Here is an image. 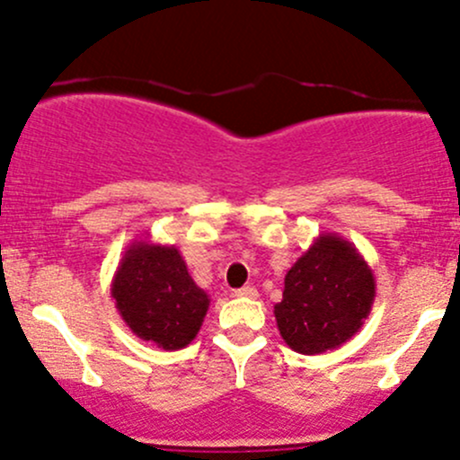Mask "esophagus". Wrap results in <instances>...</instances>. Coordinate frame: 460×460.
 <instances>
[{
  "label": "esophagus",
  "instance_id": "obj_1",
  "mask_svg": "<svg viewBox=\"0 0 460 460\" xmlns=\"http://www.w3.org/2000/svg\"><path fill=\"white\" fill-rule=\"evenodd\" d=\"M238 298H258V289L256 287H243V289L235 291Z\"/></svg>",
  "mask_w": 460,
  "mask_h": 460
}]
</instances>
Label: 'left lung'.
I'll use <instances>...</instances> for the list:
<instances>
[{
  "label": "left lung",
  "instance_id": "obj_1",
  "mask_svg": "<svg viewBox=\"0 0 460 460\" xmlns=\"http://www.w3.org/2000/svg\"><path fill=\"white\" fill-rule=\"evenodd\" d=\"M374 296L376 278L358 249L336 234H320L287 271L273 316L291 349L323 354L356 336Z\"/></svg>",
  "mask_w": 460,
  "mask_h": 460
}]
</instances>
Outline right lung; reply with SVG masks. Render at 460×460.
Wrapping results in <instances>:
<instances>
[{"label":"right lung","instance_id":"1","mask_svg":"<svg viewBox=\"0 0 460 460\" xmlns=\"http://www.w3.org/2000/svg\"><path fill=\"white\" fill-rule=\"evenodd\" d=\"M111 296L127 327L166 351L187 347L208 309L207 291L189 276L175 244L133 240L118 264Z\"/></svg>","mask_w":460,"mask_h":460}]
</instances>
